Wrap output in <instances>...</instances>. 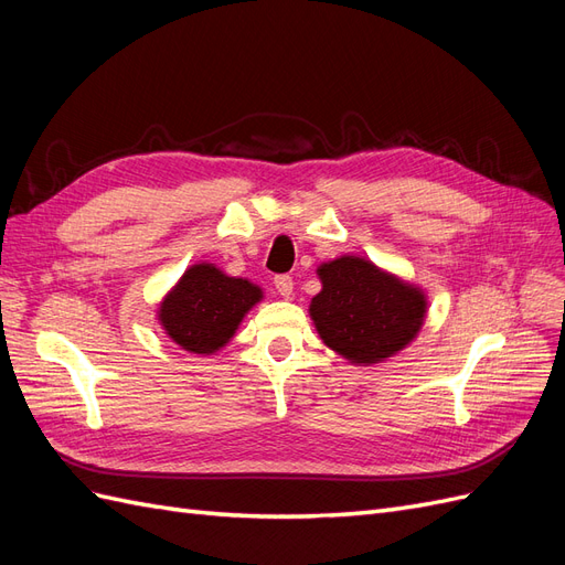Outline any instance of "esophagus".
Returning a JSON list of instances; mask_svg holds the SVG:
<instances>
[{
    "label": "esophagus",
    "instance_id": "obj_1",
    "mask_svg": "<svg viewBox=\"0 0 565 565\" xmlns=\"http://www.w3.org/2000/svg\"><path fill=\"white\" fill-rule=\"evenodd\" d=\"M276 289L280 292V297H285V299H289L292 297V292H295V282H292V278L289 276H276Z\"/></svg>",
    "mask_w": 565,
    "mask_h": 565
}]
</instances>
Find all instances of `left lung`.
<instances>
[{
  "label": "left lung",
  "instance_id": "1",
  "mask_svg": "<svg viewBox=\"0 0 565 565\" xmlns=\"http://www.w3.org/2000/svg\"><path fill=\"white\" fill-rule=\"evenodd\" d=\"M316 273L322 289L309 316L322 344L351 365L384 363L419 334L429 309L422 287L353 254L324 262Z\"/></svg>",
  "mask_w": 565,
  "mask_h": 565
}]
</instances>
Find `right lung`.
Masks as SVG:
<instances>
[{
    "mask_svg": "<svg viewBox=\"0 0 565 565\" xmlns=\"http://www.w3.org/2000/svg\"><path fill=\"white\" fill-rule=\"evenodd\" d=\"M264 299V289L233 278L210 262L188 266L158 309L164 334L188 353L212 355L224 349L243 318Z\"/></svg>",
    "mask_w": 565,
    "mask_h": 565,
    "instance_id": "right-lung-1",
    "label": "right lung"
}]
</instances>
